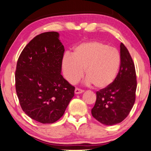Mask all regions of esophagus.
<instances>
[{
  "mask_svg": "<svg viewBox=\"0 0 151 151\" xmlns=\"http://www.w3.org/2000/svg\"><path fill=\"white\" fill-rule=\"evenodd\" d=\"M83 92V90H81V89H79L78 88H75V93L76 94H81V93Z\"/></svg>",
  "mask_w": 151,
  "mask_h": 151,
  "instance_id": "1",
  "label": "esophagus"
}]
</instances>
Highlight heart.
Instances as JSON below:
<instances>
[{
    "label": "heart",
    "mask_w": 151,
    "mask_h": 151,
    "mask_svg": "<svg viewBox=\"0 0 151 151\" xmlns=\"http://www.w3.org/2000/svg\"><path fill=\"white\" fill-rule=\"evenodd\" d=\"M120 64L118 50L99 41L80 44L72 55H65L62 59L63 75L70 83L77 82L84 70L87 81L97 89L105 88L113 83Z\"/></svg>",
    "instance_id": "obj_1"
}]
</instances>
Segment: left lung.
Instances as JSON below:
<instances>
[{
  "label": "left lung",
  "mask_w": 151,
  "mask_h": 151,
  "mask_svg": "<svg viewBox=\"0 0 151 151\" xmlns=\"http://www.w3.org/2000/svg\"><path fill=\"white\" fill-rule=\"evenodd\" d=\"M137 88L135 65L124 44H120V65L117 76L107 88L96 92L92 116L105 125H114L124 120L135 101Z\"/></svg>",
  "instance_id": "8db88e82"
}]
</instances>
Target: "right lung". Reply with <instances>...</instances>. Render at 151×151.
Instances as JSON below:
<instances>
[{
  "instance_id": "add662e5",
  "label": "right lung",
  "mask_w": 151,
  "mask_h": 151,
  "mask_svg": "<svg viewBox=\"0 0 151 151\" xmlns=\"http://www.w3.org/2000/svg\"><path fill=\"white\" fill-rule=\"evenodd\" d=\"M59 33L35 36L17 61L16 90L27 116L43 124L56 122L63 115L75 88L61 75L64 47Z\"/></svg>"
}]
</instances>
